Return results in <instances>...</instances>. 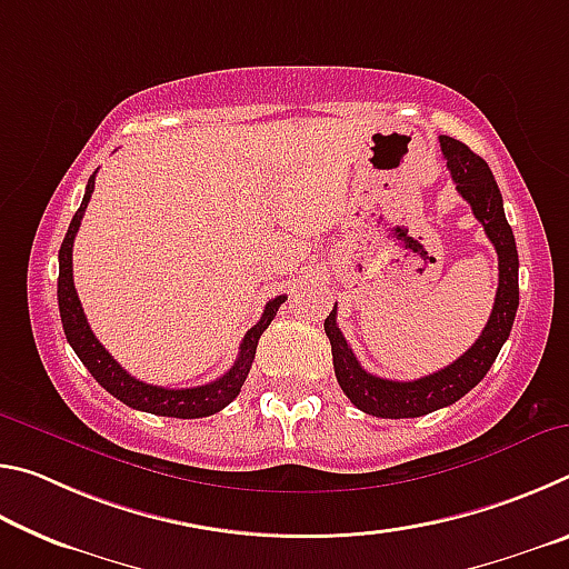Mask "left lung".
I'll return each instance as SVG.
<instances>
[{
    "label": "left lung",
    "instance_id": "8db88e82",
    "mask_svg": "<svg viewBox=\"0 0 569 569\" xmlns=\"http://www.w3.org/2000/svg\"><path fill=\"white\" fill-rule=\"evenodd\" d=\"M441 152L447 158L451 180L457 182L459 196L471 206V213L485 226L487 238L492 240L499 258V286L497 298L489 313V321L471 349L451 361L445 369L413 381H391L373 377L356 361L351 346L336 323V306L323 321V331L331 341L333 371L339 387L351 399L356 409L381 419H413L431 413L441 407L459 401L467 391L487 377L489 366L495 363L499 349L512 331L517 306H519V258L515 233L505 218L502 192L485 160L475 156L465 142L441 134Z\"/></svg>",
    "mask_w": 569,
    "mask_h": 569
}]
</instances>
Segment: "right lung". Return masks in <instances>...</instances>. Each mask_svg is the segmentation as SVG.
<instances>
[{
    "mask_svg": "<svg viewBox=\"0 0 569 569\" xmlns=\"http://www.w3.org/2000/svg\"><path fill=\"white\" fill-rule=\"evenodd\" d=\"M92 190H94V176H90L88 180L82 203L77 208V213L72 218L70 228H67V236L60 248L57 303H60L62 329H64L67 341H70L74 353L80 356V361L88 366V371L92 373L94 381H98L102 389H108L114 399H120L132 409L158 413V417H176V419H200L226 409L228 403L240 393V387H243V381L250 371V363L256 359L258 339H261V333L276 319L278 308H281V303L286 301V296H276L266 303L261 321H258L253 329L243 336V343H240L236 363L230 366V371H226L220 379L203 383V387L166 389V387H152V383L130 377V373L124 371L108 351H104V346L94 339V333L88 323V316L82 311V303L80 298H77L74 281H72V246H74L77 230H80V223H82L84 208H88L92 198Z\"/></svg>",
    "mask_w": 569,
    "mask_h": 569,
    "instance_id": "obj_1",
    "label": "right lung"
}]
</instances>
